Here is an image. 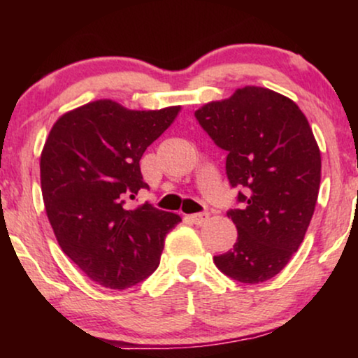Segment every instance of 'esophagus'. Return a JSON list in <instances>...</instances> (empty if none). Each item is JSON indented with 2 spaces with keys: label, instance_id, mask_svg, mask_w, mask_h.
Returning a JSON list of instances; mask_svg holds the SVG:
<instances>
[{
  "label": "esophagus",
  "instance_id": "esophagus-1",
  "mask_svg": "<svg viewBox=\"0 0 358 358\" xmlns=\"http://www.w3.org/2000/svg\"><path fill=\"white\" fill-rule=\"evenodd\" d=\"M190 222H192L194 224H199V227H202L203 223H207L208 222V218H210V213H207V212H202V213H194V215H190Z\"/></svg>",
  "mask_w": 358,
  "mask_h": 358
}]
</instances>
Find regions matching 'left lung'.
<instances>
[{
  "label": "left lung",
  "mask_w": 358,
  "mask_h": 358,
  "mask_svg": "<svg viewBox=\"0 0 358 358\" xmlns=\"http://www.w3.org/2000/svg\"><path fill=\"white\" fill-rule=\"evenodd\" d=\"M224 150L227 176L241 208L228 210L238 229L233 249L213 257L243 283L275 277L303 243L321 182V153L306 117L275 91L246 86L195 110Z\"/></svg>",
  "instance_id": "8db88e82"
}]
</instances>
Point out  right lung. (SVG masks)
I'll return each instance as SVG.
<instances>
[{"instance_id": "right-lung-1", "label": "right lung", "mask_w": 358, "mask_h": 358, "mask_svg": "<svg viewBox=\"0 0 358 358\" xmlns=\"http://www.w3.org/2000/svg\"><path fill=\"white\" fill-rule=\"evenodd\" d=\"M180 106L130 110L90 102L53 124L41 155L45 212L62 251L106 288L124 290L159 266L164 238L180 217L127 200L148 189L145 150L173 124Z\"/></svg>"}]
</instances>
